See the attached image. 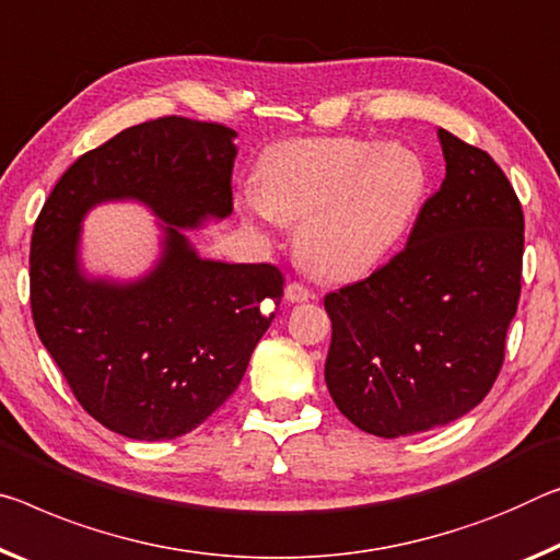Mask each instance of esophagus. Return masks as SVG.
<instances>
[{
    "instance_id": "esophagus-1",
    "label": "esophagus",
    "mask_w": 560,
    "mask_h": 560,
    "mask_svg": "<svg viewBox=\"0 0 560 560\" xmlns=\"http://www.w3.org/2000/svg\"><path fill=\"white\" fill-rule=\"evenodd\" d=\"M308 299H314V294L304 287V283L291 281L287 287V301H291V304H304Z\"/></svg>"
}]
</instances>
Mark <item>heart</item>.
Returning <instances> with one entry per match:
<instances>
[{"label": "heart", "instance_id": "obj_1", "mask_svg": "<svg viewBox=\"0 0 560 560\" xmlns=\"http://www.w3.org/2000/svg\"><path fill=\"white\" fill-rule=\"evenodd\" d=\"M419 149L359 137L291 139L259 164V191L236 207L246 224H299V259L316 277L359 279L384 264L419 219L429 197Z\"/></svg>", "mask_w": 560, "mask_h": 560}]
</instances>
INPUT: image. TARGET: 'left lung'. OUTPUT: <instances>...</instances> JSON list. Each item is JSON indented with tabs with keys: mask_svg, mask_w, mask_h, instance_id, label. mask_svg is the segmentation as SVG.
<instances>
[{
	"mask_svg": "<svg viewBox=\"0 0 560 560\" xmlns=\"http://www.w3.org/2000/svg\"><path fill=\"white\" fill-rule=\"evenodd\" d=\"M446 179L408 244L369 279L324 299V378L361 431L398 439L466 416L499 376L516 316L523 211L483 149L439 129Z\"/></svg>",
	"mask_w": 560,
	"mask_h": 560,
	"instance_id": "8db88e82",
	"label": "left lung"
}]
</instances>
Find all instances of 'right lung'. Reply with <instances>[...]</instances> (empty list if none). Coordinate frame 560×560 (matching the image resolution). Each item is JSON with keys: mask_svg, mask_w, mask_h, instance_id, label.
Wrapping results in <instances>:
<instances>
[{"mask_svg": "<svg viewBox=\"0 0 560 560\" xmlns=\"http://www.w3.org/2000/svg\"><path fill=\"white\" fill-rule=\"evenodd\" d=\"M234 139L182 117L124 129L67 168L34 224V326L77 401L119 436L168 441L207 421L279 312L277 266L203 259L186 236L232 214ZM117 200L141 202L160 229L158 259L131 280L81 259L85 214Z\"/></svg>", "mask_w": 560, "mask_h": 560, "instance_id": "1", "label": "right lung"}]
</instances>
